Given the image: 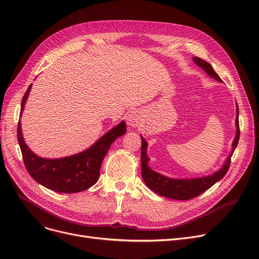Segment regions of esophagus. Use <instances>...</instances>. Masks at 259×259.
<instances>
[{
    "mask_svg": "<svg viewBox=\"0 0 259 259\" xmlns=\"http://www.w3.org/2000/svg\"><path fill=\"white\" fill-rule=\"evenodd\" d=\"M128 123L132 126H136V127H138L141 124V119L136 112H133L128 116Z\"/></svg>",
    "mask_w": 259,
    "mask_h": 259,
    "instance_id": "34e87169",
    "label": "esophagus"
}]
</instances>
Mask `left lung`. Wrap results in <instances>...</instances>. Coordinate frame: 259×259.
Here are the masks:
<instances>
[{
	"instance_id": "1",
	"label": "left lung",
	"mask_w": 259,
	"mask_h": 259,
	"mask_svg": "<svg viewBox=\"0 0 259 259\" xmlns=\"http://www.w3.org/2000/svg\"><path fill=\"white\" fill-rule=\"evenodd\" d=\"M194 62L200 66L208 76L214 78L217 81H223L211 64H208L206 61L195 57L193 58ZM236 110V136L235 139L233 141V149L232 153L230 156L227 158L226 163L224 166L221 167L219 170H217L216 173L210 176H205V177H200V178H194V179H170L168 177H165L161 174L157 173V171L153 170L149 166V157L146 155V147H147V142L141 138V174L144 182L146 183V186L149 187L152 191L155 193L164 196L166 198L170 199H176V200H190L192 198H195V197L199 196L206 190L210 189L212 186L219 181L220 179H223L225 175L227 174V171L229 170L230 164H231V157L234 153V150L238 144L239 141V136H240V131H239V120H238V115H239V110L238 106Z\"/></svg>"
}]
</instances>
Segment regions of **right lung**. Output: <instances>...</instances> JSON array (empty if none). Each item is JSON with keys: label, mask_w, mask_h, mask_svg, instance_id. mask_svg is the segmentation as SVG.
<instances>
[{"label": "right lung", "mask_w": 259, "mask_h": 259, "mask_svg": "<svg viewBox=\"0 0 259 259\" xmlns=\"http://www.w3.org/2000/svg\"><path fill=\"white\" fill-rule=\"evenodd\" d=\"M31 84L24 95L21 114L26 103ZM18 141L23 161L33 180L43 187L59 193H78L90 189L98 181L100 166L112 143L126 133L124 121L106 133L90 149L82 153L60 159H47L36 156L24 142L21 122L18 123Z\"/></svg>", "instance_id": "1"}]
</instances>
